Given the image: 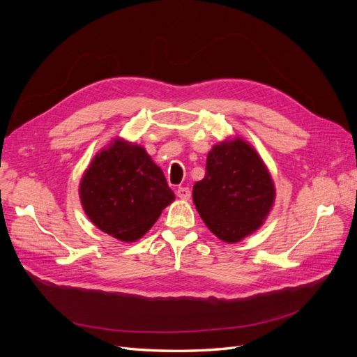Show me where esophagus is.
<instances>
[{"mask_svg":"<svg viewBox=\"0 0 357 357\" xmlns=\"http://www.w3.org/2000/svg\"><path fill=\"white\" fill-rule=\"evenodd\" d=\"M177 197L180 198V199H183V201H188V199H190V190H189V188H178L177 189Z\"/></svg>","mask_w":357,"mask_h":357,"instance_id":"1","label":"esophagus"}]
</instances>
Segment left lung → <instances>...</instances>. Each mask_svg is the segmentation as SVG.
<instances>
[{
    "label": "left lung",
    "mask_w": 357,
    "mask_h": 357,
    "mask_svg": "<svg viewBox=\"0 0 357 357\" xmlns=\"http://www.w3.org/2000/svg\"><path fill=\"white\" fill-rule=\"evenodd\" d=\"M192 197L207 228L225 243L256 232L274 207L275 186L262 158L241 137L214 144Z\"/></svg>",
    "instance_id": "obj_1"
}]
</instances>
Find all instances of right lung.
<instances>
[{"label":"right lung","mask_w":357,"mask_h":357,"mask_svg":"<svg viewBox=\"0 0 357 357\" xmlns=\"http://www.w3.org/2000/svg\"><path fill=\"white\" fill-rule=\"evenodd\" d=\"M79 195L96 228L125 243L142 238L176 199L146 149L119 137L93 156Z\"/></svg>","instance_id":"1"}]
</instances>
